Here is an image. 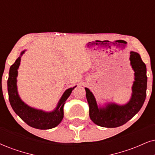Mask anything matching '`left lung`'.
<instances>
[{"label":"left lung","instance_id":"1","mask_svg":"<svg viewBox=\"0 0 155 155\" xmlns=\"http://www.w3.org/2000/svg\"><path fill=\"white\" fill-rule=\"evenodd\" d=\"M130 54L131 64L135 72V81L132 86V96L127 104L118 106L112 104L105 108H98L93 93L85 87L90 118L100 127L115 128L124 125L136 115L144 104L147 83L146 65L138 53L131 51Z\"/></svg>","mask_w":155,"mask_h":155}]
</instances>
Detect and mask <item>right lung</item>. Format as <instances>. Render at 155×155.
I'll return each mask as SVG.
<instances>
[{
  "label": "right lung",
  "mask_w": 155,
  "mask_h": 155,
  "mask_svg": "<svg viewBox=\"0 0 155 155\" xmlns=\"http://www.w3.org/2000/svg\"><path fill=\"white\" fill-rule=\"evenodd\" d=\"M25 51L21 53L22 55ZM21 57H18L9 70L8 79V93L11 106L15 113L30 127L38 129H49L57 127L62 120L64 116V105L73 88L67 90L62 95L56 109L50 113L44 112L42 110L34 109L25 104L19 98L16 87V77L18 68L20 64Z\"/></svg>",
  "instance_id": "add662e5"
}]
</instances>
